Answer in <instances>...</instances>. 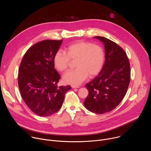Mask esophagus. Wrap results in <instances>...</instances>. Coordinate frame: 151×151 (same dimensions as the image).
<instances>
[{"label": "esophagus", "instance_id": "1", "mask_svg": "<svg viewBox=\"0 0 151 151\" xmlns=\"http://www.w3.org/2000/svg\"><path fill=\"white\" fill-rule=\"evenodd\" d=\"M72 87L73 88H78L79 87V86H78V85H72Z\"/></svg>", "mask_w": 151, "mask_h": 151}]
</instances>
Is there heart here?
<instances>
[{
    "label": "heart",
    "instance_id": "b5f03b06",
    "mask_svg": "<svg viewBox=\"0 0 151 151\" xmlns=\"http://www.w3.org/2000/svg\"><path fill=\"white\" fill-rule=\"evenodd\" d=\"M103 48L93 43L79 41L69 45L65 52L57 51L54 56V64L59 71L67 70L72 61H76V68L63 75V81L69 84L78 85L89 75L94 77L101 70L104 63Z\"/></svg>",
    "mask_w": 151,
    "mask_h": 151
}]
</instances>
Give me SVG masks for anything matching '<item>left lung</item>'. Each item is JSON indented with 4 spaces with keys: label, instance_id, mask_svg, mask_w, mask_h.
<instances>
[{
    "label": "left lung",
    "instance_id": "obj_1",
    "mask_svg": "<svg viewBox=\"0 0 151 151\" xmlns=\"http://www.w3.org/2000/svg\"><path fill=\"white\" fill-rule=\"evenodd\" d=\"M104 44L105 62L98 76L86 84L89 94L83 104L97 114L109 112L124 99L130 82V64L124 49L115 42L95 36Z\"/></svg>",
    "mask_w": 151,
    "mask_h": 151
}]
</instances>
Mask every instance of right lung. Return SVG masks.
<instances>
[{
  "label": "right lung",
  "mask_w": 151,
  "mask_h": 151,
  "mask_svg": "<svg viewBox=\"0 0 151 151\" xmlns=\"http://www.w3.org/2000/svg\"><path fill=\"white\" fill-rule=\"evenodd\" d=\"M63 40H44L31 47L19 68V91L29 108L40 116H49L61 108L70 85L58 87L60 75L54 68V56Z\"/></svg>",
  "instance_id": "right-lung-1"
}]
</instances>
